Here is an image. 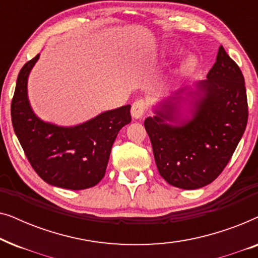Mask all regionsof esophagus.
<instances>
[{"label":"esophagus","mask_w":258,"mask_h":258,"mask_svg":"<svg viewBox=\"0 0 258 258\" xmlns=\"http://www.w3.org/2000/svg\"><path fill=\"white\" fill-rule=\"evenodd\" d=\"M148 105H149V103H148V100H146V98L143 97H140L137 98V100L134 102L133 105H132V116L134 118H140L142 117L144 112H146V110L148 109Z\"/></svg>","instance_id":"esophagus-1"}]
</instances>
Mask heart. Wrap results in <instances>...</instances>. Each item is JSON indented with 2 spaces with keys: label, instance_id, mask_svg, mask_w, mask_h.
I'll return each instance as SVG.
<instances>
[{
  "label": "heart",
  "instance_id": "heart-1",
  "mask_svg": "<svg viewBox=\"0 0 258 258\" xmlns=\"http://www.w3.org/2000/svg\"><path fill=\"white\" fill-rule=\"evenodd\" d=\"M195 64H196L195 58L188 57V58L185 59L184 62L182 63L181 68H179V73H181V74H185V73L190 72V70H191V69L194 68V67H195Z\"/></svg>",
  "mask_w": 258,
  "mask_h": 258
}]
</instances>
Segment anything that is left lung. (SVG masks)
Instances as JSON below:
<instances>
[{
	"label": "left lung",
	"mask_w": 258,
	"mask_h": 258,
	"mask_svg": "<svg viewBox=\"0 0 258 258\" xmlns=\"http://www.w3.org/2000/svg\"><path fill=\"white\" fill-rule=\"evenodd\" d=\"M197 89L200 97L194 102L190 119L176 126L165 123L175 121L176 96L144 121L160 175L170 185L186 190L202 188L220 176L248 122L244 77L222 45Z\"/></svg>",
	"instance_id": "obj_1"
}]
</instances>
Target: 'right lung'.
<instances>
[{
	"label": "right lung",
	"instance_id": "1",
	"mask_svg": "<svg viewBox=\"0 0 258 258\" xmlns=\"http://www.w3.org/2000/svg\"><path fill=\"white\" fill-rule=\"evenodd\" d=\"M38 56L28 61L17 76L12 101L14 132L44 182L70 190L91 188L103 178L118 132L132 121L130 105L102 112L72 128L41 121L31 110L27 95L28 75Z\"/></svg>",
	"mask_w": 258,
	"mask_h": 258
}]
</instances>
